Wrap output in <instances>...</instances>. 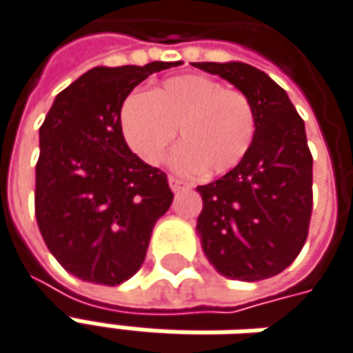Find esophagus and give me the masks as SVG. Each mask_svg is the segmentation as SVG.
I'll return each instance as SVG.
<instances>
[{"instance_id":"34e87169","label":"esophagus","mask_w":353,"mask_h":353,"mask_svg":"<svg viewBox=\"0 0 353 353\" xmlns=\"http://www.w3.org/2000/svg\"><path fill=\"white\" fill-rule=\"evenodd\" d=\"M168 183H170V188H172V191H174V193H177V191H181V189L188 188V183H185V181H181V179H177V177H174V176L168 177Z\"/></svg>"}]
</instances>
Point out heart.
I'll return each mask as SVG.
<instances>
[{
	"mask_svg": "<svg viewBox=\"0 0 353 353\" xmlns=\"http://www.w3.org/2000/svg\"><path fill=\"white\" fill-rule=\"evenodd\" d=\"M179 127L183 142L172 165L185 172L226 174L248 152L256 117L248 97L201 74L164 79L150 92H132L119 109V128L127 146L142 162L164 160Z\"/></svg>",
	"mask_w": 353,
	"mask_h": 353,
	"instance_id": "heart-1",
	"label": "heart"
}]
</instances>
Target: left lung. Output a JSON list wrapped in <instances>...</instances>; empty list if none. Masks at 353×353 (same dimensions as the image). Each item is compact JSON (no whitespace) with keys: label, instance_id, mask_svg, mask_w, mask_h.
Instances as JSON below:
<instances>
[{"label":"left lung","instance_id":"left-lung-1","mask_svg":"<svg viewBox=\"0 0 353 353\" xmlns=\"http://www.w3.org/2000/svg\"><path fill=\"white\" fill-rule=\"evenodd\" d=\"M248 97L256 132L242 162L199 185L201 248L228 279L260 281L291 265L309 234L312 156L305 123L283 88L244 62H195Z\"/></svg>","mask_w":353,"mask_h":353}]
</instances>
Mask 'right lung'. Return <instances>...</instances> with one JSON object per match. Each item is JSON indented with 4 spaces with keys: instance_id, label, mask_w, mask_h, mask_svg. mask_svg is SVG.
<instances>
[{
    "instance_id": "right-lung-1",
    "label": "right lung",
    "mask_w": 353,
    "mask_h": 353,
    "mask_svg": "<svg viewBox=\"0 0 353 353\" xmlns=\"http://www.w3.org/2000/svg\"><path fill=\"white\" fill-rule=\"evenodd\" d=\"M177 64L93 68L56 95L39 130V230L58 263L83 281L130 279L146 258L156 221L172 205L164 172L127 146L119 109L140 81Z\"/></svg>"
}]
</instances>
